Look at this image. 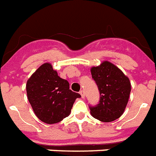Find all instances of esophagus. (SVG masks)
Returning a JSON list of instances; mask_svg holds the SVG:
<instances>
[{
	"mask_svg": "<svg viewBox=\"0 0 156 156\" xmlns=\"http://www.w3.org/2000/svg\"><path fill=\"white\" fill-rule=\"evenodd\" d=\"M79 94H81V96H82V98H85V93H84V90H80V92H79Z\"/></svg>",
	"mask_w": 156,
	"mask_h": 156,
	"instance_id": "34e87169",
	"label": "esophagus"
}]
</instances>
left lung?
Instances as JSON below:
<instances>
[{
	"mask_svg": "<svg viewBox=\"0 0 156 156\" xmlns=\"http://www.w3.org/2000/svg\"><path fill=\"white\" fill-rule=\"evenodd\" d=\"M92 78L100 93L99 103L90 106L91 115L102 122H112L123 114L131 93L129 78L107 61L91 68Z\"/></svg>",
	"mask_w": 156,
	"mask_h": 156,
	"instance_id": "left-lung-1",
	"label": "left lung"
}]
</instances>
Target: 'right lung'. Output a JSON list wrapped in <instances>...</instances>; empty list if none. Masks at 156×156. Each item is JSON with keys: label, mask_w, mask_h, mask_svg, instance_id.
<instances>
[{"label": "right lung", "mask_w": 156, "mask_h": 156, "mask_svg": "<svg viewBox=\"0 0 156 156\" xmlns=\"http://www.w3.org/2000/svg\"><path fill=\"white\" fill-rule=\"evenodd\" d=\"M26 92L37 117L48 124L67 117L76 98L81 97L69 90L68 81L60 78L49 63L41 65L29 78Z\"/></svg>", "instance_id": "add662e5"}]
</instances>
